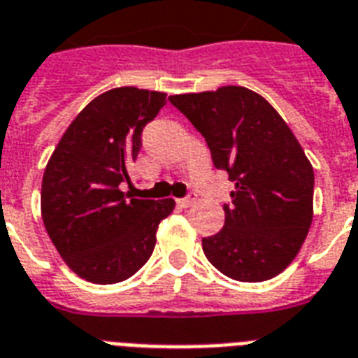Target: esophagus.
<instances>
[{
  "mask_svg": "<svg viewBox=\"0 0 358 358\" xmlns=\"http://www.w3.org/2000/svg\"><path fill=\"white\" fill-rule=\"evenodd\" d=\"M194 203H196V194L190 192L187 197H181V199H177V205L181 208H188L192 207Z\"/></svg>",
  "mask_w": 358,
  "mask_h": 358,
  "instance_id": "esophagus-1",
  "label": "esophagus"
}]
</instances>
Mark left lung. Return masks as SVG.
I'll list each match as a JSON object with an SVG mask.
<instances>
[{
  "label": "left lung",
  "mask_w": 358,
  "mask_h": 358,
  "mask_svg": "<svg viewBox=\"0 0 358 358\" xmlns=\"http://www.w3.org/2000/svg\"><path fill=\"white\" fill-rule=\"evenodd\" d=\"M234 182L220 233L201 240L208 262L234 281L281 273L313 224L314 170L285 120L244 87L170 96Z\"/></svg>",
  "instance_id": "obj_1"
}]
</instances>
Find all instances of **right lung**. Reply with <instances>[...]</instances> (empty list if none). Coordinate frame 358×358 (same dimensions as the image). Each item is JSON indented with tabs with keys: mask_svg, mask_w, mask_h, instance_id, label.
Here are the masks:
<instances>
[{
	"mask_svg": "<svg viewBox=\"0 0 358 358\" xmlns=\"http://www.w3.org/2000/svg\"><path fill=\"white\" fill-rule=\"evenodd\" d=\"M164 92L113 88L88 103L45 166L42 220L51 242L77 275L98 285L129 279L150 260L159 224L173 199L124 192L127 168L142 148Z\"/></svg>",
	"mask_w": 358,
	"mask_h": 358,
	"instance_id": "add662e5",
	"label": "right lung"
}]
</instances>
